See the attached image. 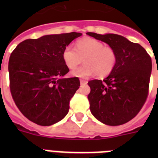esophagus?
Wrapping results in <instances>:
<instances>
[{
	"label": "esophagus",
	"instance_id": "34e87169",
	"mask_svg": "<svg viewBox=\"0 0 158 158\" xmlns=\"http://www.w3.org/2000/svg\"><path fill=\"white\" fill-rule=\"evenodd\" d=\"M80 82H81V85H86V84H87V81L82 80V79H81Z\"/></svg>",
	"mask_w": 158,
	"mask_h": 158
}]
</instances>
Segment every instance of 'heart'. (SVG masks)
I'll return each instance as SVG.
<instances>
[{
    "instance_id": "1",
    "label": "heart",
    "mask_w": 158,
    "mask_h": 158,
    "mask_svg": "<svg viewBox=\"0 0 158 158\" xmlns=\"http://www.w3.org/2000/svg\"><path fill=\"white\" fill-rule=\"evenodd\" d=\"M62 60L69 69H74L84 60L85 65L73 71L72 75L88 78L93 75H108L117 62V53L114 48L104 46L100 40L86 37L77 40L75 49L67 46L62 52Z\"/></svg>"
}]
</instances>
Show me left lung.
<instances>
[{
	"instance_id": "1",
	"label": "left lung",
	"mask_w": 158,
	"mask_h": 158,
	"mask_svg": "<svg viewBox=\"0 0 158 158\" xmlns=\"http://www.w3.org/2000/svg\"><path fill=\"white\" fill-rule=\"evenodd\" d=\"M115 50L117 62L104 80L88 82V99L93 116L109 126H118L134 118L142 109L149 92L151 58L139 43L116 34L87 32Z\"/></svg>"
}]
</instances>
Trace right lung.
I'll return each instance as SVG.
<instances>
[{
	"label": "right lung",
	"mask_w": 158,
	"mask_h": 158,
	"mask_svg": "<svg viewBox=\"0 0 158 158\" xmlns=\"http://www.w3.org/2000/svg\"><path fill=\"white\" fill-rule=\"evenodd\" d=\"M81 35L70 32L26 40L11 54L8 72L12 96L31 122L51 126L67 115L69 100L79 89L80 81L62 77L69 71L62 52Z\"/></svg>",
	"instance_id": "1"
}]
</instances>
